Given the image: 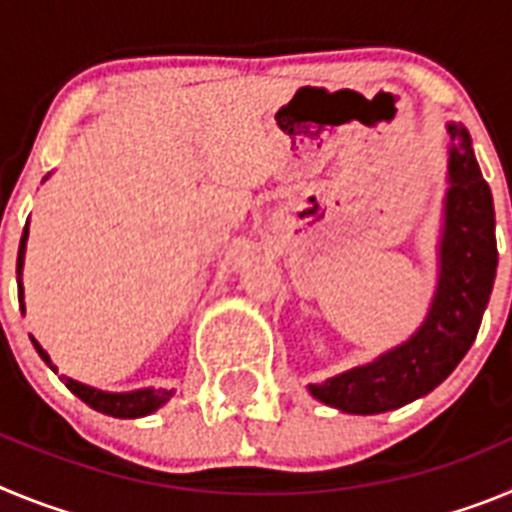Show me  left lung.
Returning a JSON list of instances; mask_svg holds the SVG:
<instances>
[{"label": "left lung", "instance_id": "obj_1", "mask_svg": "<svg viewBox=\"0 0 512 512\" xmlns=\"http://www.w3.org/2000/svg\"><path fill=\"white\" fill-rule=\"evenodd\" d=\"M449 189L438 243V284L428 315L405 343L372 364L310 384V395L343 413L374 415L436 390L477 338L497 271L495 207L472 138L449 122Z\"/></svg>", "mask_w": 512, "mask_h": 512}]
</instances>
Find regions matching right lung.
Returning <instances> with one entry per match:
<instances>
[{
  "label": "right lung",
  "mask_w": 512,
  "mask_h": 512,
  "mask_svg": "<svg viewBox=\"0 0 512 512\" xmlns=\"http://www.w3.org/2000/svg\"><path fill=\"white\" fill-rule=\"evenodd\" d=\"M25 243H27V225H25V230H22L20 251H17V277L22 274V264H25ZM17 292H20V307L25 310V305H22V282L20 279H17ZM30 341H33V346H35V351L40 354V359L51 366L53 372H58L56 366H53L51 356L45 354V348L40 346L33 336H30ZM61 379H63V384H66V387H69L76 397H79V400L87 402L89 408L99 410V413H104V415H112V418H143V415H151L153 410L161 408V405H164V402H169L171 395H174V390H153V387H146V390H135V392H102V390H97V387L81 384L71 377H61Z\"/></svg>",
  "instance_id": "add662e5"
}]
</instances>
